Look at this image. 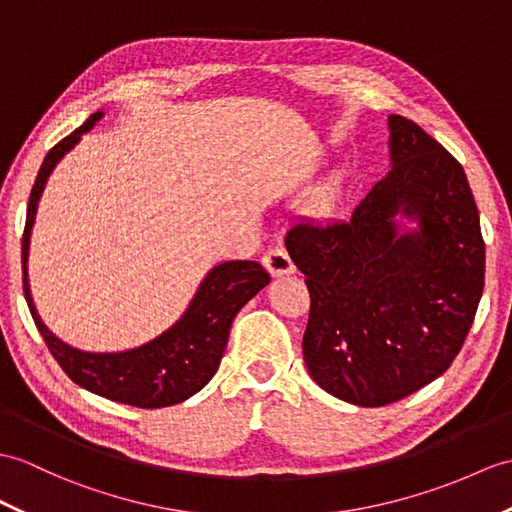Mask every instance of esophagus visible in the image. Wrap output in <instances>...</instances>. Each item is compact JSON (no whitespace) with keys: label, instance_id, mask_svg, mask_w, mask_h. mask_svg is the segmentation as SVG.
<instances>
[{"label":"esophagus","instance_id":"34e87169","mask_svg":"<svg viewBox=\"0 0 512 512\" xmlns=\"http://www.w3.org/2000/svg\"><path fill=\"white\" fill-rule=\"evenodd\" d=\"M264 266L270 272L272 277H283V275H292L294 264L288 255V251L281 246L270 248V251L264 255Z\"/></svg>","mask_w":512,"mask_h":512}]
</instances>
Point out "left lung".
Masks as SVG:
<instances>
[{
    "instance_id": "8db88e82",
    "label": "left lung",
    "mask_w": 512,
    "mask_h": 512,
    "mask_svg": "<svg viewBox=\"0 0 512 512\" xmlns=\"http://www.w3.org/2000/svg\"><path fill=\"white\" fill-rule=\"evenodd\" d=\"M392 170L347 218L303 220L285 248L310 290L303 358L314 382L379 408L441 377L484 290V240L467 174L434 137L388 117ZM397 212L417 219L398 231Z\"/></svg>"
}]
</instances>
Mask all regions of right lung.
<instances>
[{"label": "right lung", "mask_w": 512, "mask_h": 512, "mask_svg": "<svg viewBox=\"0 0 512 512\" xmlns=\"http://www.w3.org/2000/svg\"><path fill=\"white\" fill-rule=\"evenodd\" d=\"M100 117V111L93 113L74 133L58 141L47 152L37 174L28 200L26 229H23L21 240L23 294H26L34 325L41 331L47 349L54 355V360L61 364L71 382L104 399L126 403V406L148 410L174 406V403H181L196 395L216 375L224 349H227L233 318L261 288H266L270 275L257 261H224L200 283L194 301L189 303L181 320H176L159 338L141 344L137 349L122 353H87L58 340L43 325L30 296L26 268L30 231L47 176L52 174L56 163L65 157V152L78 144L80 135L91 130Z\"/></svg>", "instance_id": "1"}]
</instances>
